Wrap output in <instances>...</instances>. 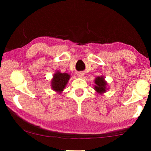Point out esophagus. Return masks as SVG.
<instances>
[{
  "instance_id": "1",
  "label": "esophagus",
  "mask_w": 151,
  "mask_h": 151,
  "mask_svg": "<svg viewBox=\"0 0 151 151\" xmlns=\"http://www.w3.org/2000/svg\"><path fill=\"white\" fill-rule=\"evenodd\" d=\"M77 76H79L80 78H83L84 76H85V75H84V73L83 72H79L77 73Z\"/></svg>"
}]
</instances>
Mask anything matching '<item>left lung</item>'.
Masks as SVG:
<instances>
[{
    "mask_svg": "<svg viewBox=\"0 0 151 151\" xmlns=\"http://www.w3.org/2000/svg\"><path fill=\"white\" fill-rule=\"evenodd\" d=\"M94 89L95 90L96 93L99 94H103L104 93H106L108 90V84L104 79L103 76H99L94 79Z\"/></svg>",
    "mask_w": 151,
    "mask_h": 151,
    "instance_id": "8db88e82",
    "label": "left lung"
}]
</instances>
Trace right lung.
Returning <instances> with one entry per match:
<instances>
[{
    "instance_id": "obj_1",
    "label": "right lung",
    "mask_w": 151,
    "mask_h": 151,
    "mask_svg": "<svg viewBox=\"0 0 151 151\" xmlns=\"http://www.w3.org/2000/svg\"><path fill=\"white\" fill-rule=\"evenodd\" d=\"M70 78V75L69 74L63 73L59 70H57L51 79V88L56 93L60 94L66 87Z\"/></svg>"
}]
</instances>
